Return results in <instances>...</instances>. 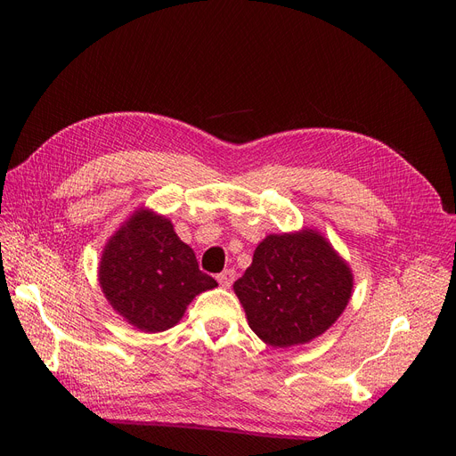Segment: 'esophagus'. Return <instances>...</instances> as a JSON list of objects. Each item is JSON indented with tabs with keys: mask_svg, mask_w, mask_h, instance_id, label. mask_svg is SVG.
<instances>
[{
	"mask_svg": "<svg viewBox=\"0 0 456 456\" xmlns=\"http://www.w3.org/2000/svg\"><path fill=\"white\" fill-rule=\"evenodd\" d=\"M216 280H218L220 287L228 289V287L233 283V280H236V272H233V270H224V272H220V273L216 275Z\"/></svg>",
	"mask_w": 456,
	"mask_h": 456,
	"instance_id": "34e87169",
	"label": "esophagus"
}]
</instances>
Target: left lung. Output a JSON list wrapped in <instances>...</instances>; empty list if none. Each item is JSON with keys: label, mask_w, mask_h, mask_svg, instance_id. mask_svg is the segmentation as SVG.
<instances>
[{"label": "left lung", "mask_w": 456, "mask_h": 456, "mask_svg": "<svg viewBox=\"0 0 456 456\" xmlns=\"http://www.w3.org/2000/svg\"><path fill=\"white\" fill-rule=\"evenodd\" d=\"M354 278L315 230L270 233L251 266L233 283L255 335L273 348L306 344L323 335L346 308Z\"/></svg>", "instance_id": "8db88e82"}]
</instances>
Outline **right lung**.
Returning a JSON list of instances; mask_svg holds the SVG:
<instances>
[{
	"mask_svg": "<svg viewBox=\"0 0 456 456\" xmlns=\"http://www.w3.org/2000/svg\"><path fill=\"white\" fill-rule=\"evenodd\" d=\"M99 281L110 306L146 333L171 329L196 295L216 287L171 220L148 209L133 213L108 240Z\"/></svg>",
	"mask_w": 456,
	"mask_h": 456,
	"instance_id": "1",
	"label": "right lung"
}]
</instances>
